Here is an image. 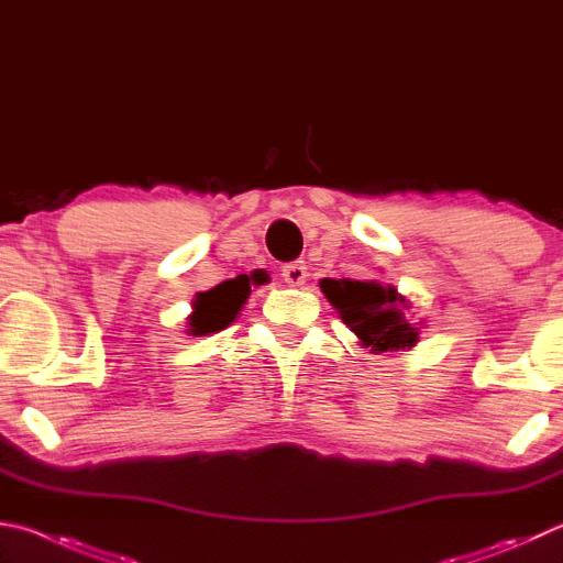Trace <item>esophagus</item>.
Wrapping results in <instances>:
<instances>
[{
	"mask_svg": "<svg viewBox=\"0 0 563 563\" xmlns=\"http://www.w3.org/2000/svg\"><path fill=\"white\" fill-rule=\"evenodd\" d=\"M283 278L288 285H292V288H298V285H302L305 280H308V265H305L302 261H295V263H288L283 265Z\"/></svg>",
	"mask_w": 563,
	"mask_h": 563,
	"instance_id": "1",
	"label": "esophagus"
}]
</instances>
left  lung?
Listing matches in <instances>:
<instances>
[{
    "label": "left lung",
    "instance_id": "obj_1",
    "mask_svg": "<svg viewBox=\"0 0 563 563\" xmlns=\"http://www.w3.org/2000/svg\"><path fill=\"white\" fill-rule=\"evenodd\" d=\"M320 290L362 346H369L372 354L404 352L418 344L423 320L413 322L408 317L413 305L394 285L379 280L324 278L320 280Z\"/></svg>",
    "mask_w": 563,
    "mask_h": 563
}]
</instances>
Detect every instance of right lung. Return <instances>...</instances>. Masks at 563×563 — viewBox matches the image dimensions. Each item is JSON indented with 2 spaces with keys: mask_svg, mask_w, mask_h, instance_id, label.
I'll return each instance as SVG.
<instances>
[{
  "mask_svg": "<svg viewBox=\"0 0 563 563\" xmlns=\"http://www.w3.org/2000/svg\"><path fill=\"white\" fill-rule=\"evenodd\" d=\"M249 295V278H233L217 285V288L201 292L199 300L194 302V312L189 314L187 334L207 336L211 332L227 330V327L239 317L243 305H246Z\"/></svg>",
  "mask_w": 563,
  "mask_h": 563,
  "instance_id": "1",
  "label": "right lung"
}]
</instances>
